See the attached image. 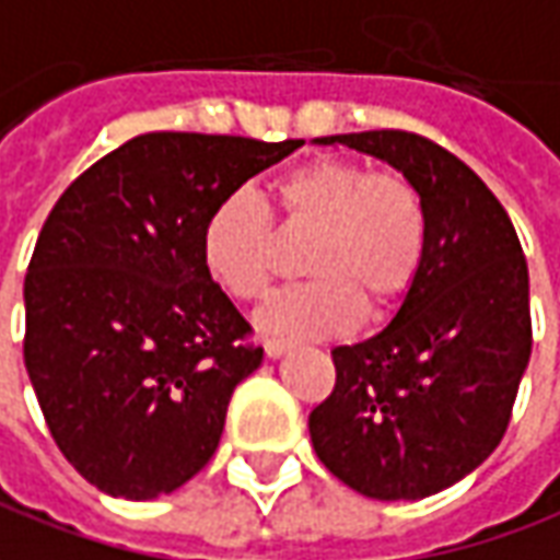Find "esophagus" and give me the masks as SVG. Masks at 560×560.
Instances as JSON below:
<instances>
[{"mask_svg": "<svg viewBox=\"0 0 560 560\" xmlns=\"http://www.w3.org/2000/svg\"><path fill=\"white\" fill-rule=\"evenodd\" d=\"M291 342H288V339H267V342H264V351H267V358H272V361H276V358H281V354H284V351H291Z\"/></svg>", "mask_w": 560, "mask_h": 560, "instance_id": "esophagus-1", "label": "esophagus"}]
</instances>
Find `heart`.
<instances>
[{
    "label": "heart",
    "instance_id": "heart-1",
    "mask_svg": "<svg viewBox=\"0 0 560 560\" xmlns=\"http://www.w3.org/2000/svg\"><path fill=\"white\" fill-rule=\"evenodd\" d=\"M272 194L291 224L315 226L306 252L312 281L284 288L257 315L276 336H334L366 308H388L412 288L428 252V209L400 172L318 158L276 178ZM209 279L236 300H260L272 279V224L264 199L230 190L199 233Z\"/></svg>",
    "mask_w": 560,
    "mask_h": 560
}]
</instances>
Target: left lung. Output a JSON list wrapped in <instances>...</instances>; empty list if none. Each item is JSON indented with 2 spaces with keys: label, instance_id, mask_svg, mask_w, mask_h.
<instances>
[{
  "label": "left lung",
  "instance_id": "1",
  "mask_svg": "<svg viewBox=\"0 0 560 560\" xmlns=\"http://www.w3.org/2000/svg\"><path fill=\"white\" fill-rule=\"evenodd\" d=\"M402 172L428 209V252L394 318L336 346V385L308 416L320 464L373 500H421L470 476L506 433L530 361L527 264L476 172L402 130L320 136Z\"/></svg>",
  "mask_w": 560,
  "mask_h": 560
}]
</instances>
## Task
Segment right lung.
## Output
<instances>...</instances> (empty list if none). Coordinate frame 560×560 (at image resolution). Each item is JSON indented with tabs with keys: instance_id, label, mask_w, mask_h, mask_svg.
<instances>
[{
	"instance_id": "right-lung-1",
	"label": "right lung",
	"mask_w": 560,
	"mask_h": 560,
	"mask_svg": "<svg viewBox=\"0 0 560 560\" xmlns=\"http://www.w3.org/2000/svg\"><path fill=\"white\" fill-rule=\"evenodd\" d=\"M300 144L144 132L50 209L23 281V361L54 443L105 494H172L212 460L264 348L202 267V221Z\"/></svg>"
}]
</instances>
